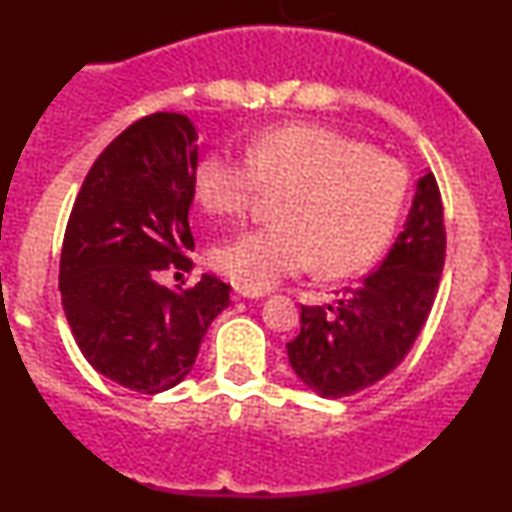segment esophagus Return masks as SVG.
<instances>
[{
	"label": "esophagus",
	"mask_w": 512,
	"mask_h": 512,
	"mask_svg": "<svg viewBox=\"0 0 512 512\" xmlns=\"http://www.w3.org/2000/svg\"><path fill=\"white\" fill-rule=\"evenodd\" d=\"M236 296L238 298H262L264 291H252V289H245V286H236Z\"/></svg>",
	"instance_id": "34e87169"
}]
</instances>
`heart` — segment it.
<instances>
[{"instance_id": "b5f03b06", "label": "heart", "mask_w": 512, "mask_h": 512, "mask_svg": "<svg viewBox=\"0 0 512 512\" xmlns=\"http://www.w3.org/2000/svg\"><path fill=\"white\" fill-rule=\"evenodd\" d=\"M281 191L274 226L211 250V264L245 289L264 291L313 262L325 276L366 269L395 236L409 175L397 158L315 125L262 132L248 158L211 151L197 163L195 195L209 214L243 216L260 192Z\"/></svg>"}]
</instances>
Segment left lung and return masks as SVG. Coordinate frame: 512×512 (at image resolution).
I'll use <instances>...</instances> for the list:
<instances>
[{
    "label": "left lung",
    "instance_id": "left-lung-1",
    "mask_svg": "<svg viewBox=\"0 0 512 512\" xmlns=\"http://www.w3.org/2000/svg\"><path fill=\"white\" fill-rule=\"evenodd\" d=\"M443 264V199L436 175L426 173L383 264L358 286H346L337 303L301 305V332L286 344L301 383L339 399L392 373L424 330Z\"/></svg>",
    "mask_w": 512,
    "mask_h": 512
}]
</instances>
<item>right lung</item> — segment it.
Masks as SVG:
<instances>
[{
	"mask_svg": "<svg viewBox=\"0 0 512 512\" xmlns=\"http://www.w3.org/2000/svg\"><path fill=\"white\" fill-rule=\"evenodd\" d=\"M197 161L190 117H142L96 158L64 231L60 291L76 344L98 373L142 395L190 375L231 303V286L211 274L178 291L158 281L192 269Z\"/></svg>",
	"mask_w": 512,
	"mask_h": 512,
	"instance_id": "1",
	"label": "right lung"
}]
</instances>
